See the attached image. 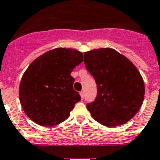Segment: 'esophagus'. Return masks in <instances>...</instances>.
Returning <instances> with one entry per match:
<instances>
[{
    "instance_id": "1",
    "label": "esophagus",
    "mask_w": 160,
    "mask_h": 160,
    "mask_svg": "<svg viewBox=\"0 0 160 160\" xmlns=\"http://www.w3.org/2000/svg\"><path fill=\"white\" fill-rule=\"evenodd\" d=\"M79 94H80V96H81V99H84V92H80Z\"/></svg>"
}]
</instances>
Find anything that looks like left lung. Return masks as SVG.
<instances>
[{
    "label": "left lung",
    "mask_w": 160,
    "mask_h": 160,
    "mask_svg": "<svg viewBox=\"0 0 160 160\" xmlns=\"http://www.w3.org/2000/svg\"><path fill=\"white\" fill-rule=\"evenodd\" d=\"M84 63L97 85V96L87 104L93 119L109 128L126 124L138 113L145 84L135 65L114 49L85 52Z\"/></svg>",
    "instance_id": "left-lung-1"
}]
</instances>
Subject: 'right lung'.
Instances as JSON below:
<instances>
[{
	"label": "right lung",
	"instance_id": "obj_1",
	"mask_svg": "<svg viewBox=\"0 0 160 160\" xmlns=\"http://www.w3.org/2000/svg\"><path fill=\"white\" fill-rule=\"evenodd\" d=\"M83 61L82 52L58 47L34 60L22 77L19 100L26 114L44 127L58 125L70 116L81 99L71 73Z\"/></svg>",
	"mask_w": 160,
	"mask_h": 160
}]
</instances>
